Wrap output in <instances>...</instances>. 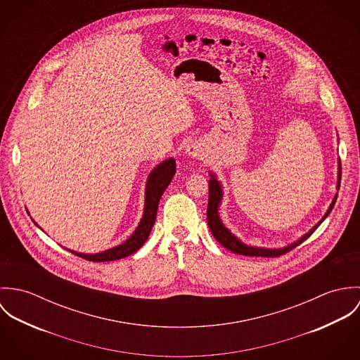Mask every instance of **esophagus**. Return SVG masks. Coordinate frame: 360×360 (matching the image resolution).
Wrapping results in <instances>:
<instances>
[{
    "label": "esophagus",
    "instance_id": "34e87169",
    "mask_svg": "<svg viewBox=\"0 0 360 360\" xmlns=\"http://www.w3.org/2000/svg\"><path fill=\"white\" fill-rule=\"evenodd\" d=\"M187 153H188L190 156H193V158H200V156H202V151H201L197 146H190L188 150H187Z\"/></svg>",
    "mask_w": 360,
    "mask_h": 360
}]
</instances>
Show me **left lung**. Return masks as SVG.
<instances>
[{
    "label": "left lung",
    "instance_id": "1",
    "mask_svg": "<svg viewBox=\"0 0 360 360\" xmlns=\"http://www.w3.org/2000/svg\"><path fill=\"white\" fill-rule=\"evenodd\" d=\"M212 179L209 180V200H207V209H206V220H207V226H209V230L210 233L213 234V237L229 251L234 252V254H238V255H245V257H281L287 252H290L291 250L297 248L300 244H302L308 237L311 236V233L317 229V226L323 221H320L316 227H313L308 234H305L301 240H298L297 243L285 247V248H281V250H264V248H254V247H248L245 244H243L240 240H237L221 223V220L219 219V213H217V207L221 201V187H220V183L214 179L213 174H210ZM340 186V183H338ZM337 201V197L334 198L333 204L330 205V209L327 210L326 216L331 212V209L334 207V204ZM324 216V219H326Z\"/></svg>",
    "mask_w": 360,
    "mask_h": 360
}]
</instances>
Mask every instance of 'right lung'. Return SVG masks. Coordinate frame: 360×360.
I'll return each instance as SVG.
<instances>
[{
  "mask_svg": "<svg viewBox=\"0 0 360 360\" xmlns=\"http://www.w3.org/2000/svg\"><path fill=\"white\" fill-rule=\"evenodd\" d=\"M176 173V160L173 158L162 162L158 165L153 170V173L148 177L147 183V191H146V207H144V216L137 227V230L133 233V236L124 241L122 245H117L112 250H108L105 252L94 254V255H87V254H79L73 252L72 254L77 255L79 257H83L90 262H109V260H116L122 257H129L139 251L144 243L147 241L151 229L154 226L155 219H156V212H158V204L159 200L166 190V187L170 184L173 176Z\"/></svg>",
  "mask_w": 360,
  "mask_h": 360,
  "instance_id": "obj_1",
  "label": "right lung"
}]
</instances>
